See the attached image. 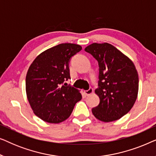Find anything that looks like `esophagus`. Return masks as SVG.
<instances>
[{"label":"esophagus","mask_w":156,"mask_h":156,"mask_svg":"<svg viewBox=\"0 0 156 156\" xmlns=\"http://www.w3.org/2000/svg\"><path fill=\"white\" fill-rule=\"evenodd\" d=\"M92 93H93V89L92 88H89L88 90L85 91V94H86V95H87V96L91 94Z\"/></svg>","instance_id":"obj_1"}]
</instances>
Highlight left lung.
Wrapping results in <instances>:
<instances>
[{
	"instance_id": "8db88e82",
	"label": "left lung",
	"mask_w": 156,
	"mask_h": 156,
	"mask_svg": "<svg viewBox=\"0 0 156 156\" xmlns=\"http://www.w3.org/2000/svg\"><path fill=\"white\" fill-rule=\"evenodd\" d=\"M84 50L99 64V105L92 108L96 118L104 122L121 119L131 109L137 99L138 75L129 57L112 44L93 43Z\"/></svg>"
}]
</instances>
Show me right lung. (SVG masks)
Masks as SVG:
<instances>
[{"label": "right lung", "mask_w": 156, "mask_h": 156, "mask_svg": "<svg viewBox=\"0 0 156 156\" xmlns=\"http://www.w3.org/2000/svg\"><path fill=\"white\" fill-rule=\"evenodd\" d=\"M82 49L76 44H59L40 54L30 66L25 80L27 97L35 114L44 121L66 120L82 99L78 89L65 83L70 79V59Z\"/></svg>", "instance_id": "add662e5"}]
</instances>
